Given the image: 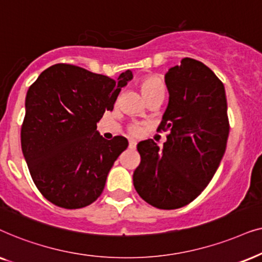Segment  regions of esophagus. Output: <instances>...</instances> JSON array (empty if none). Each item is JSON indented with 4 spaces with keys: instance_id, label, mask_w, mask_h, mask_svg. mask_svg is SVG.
<instances>
[{
    "instance_id": "1",
    "label": "esophagus",
    "mask_w": 262,
    "mask_h": 262,
    "mask_svg": "<svg viewBox=\"0 0 262 262\" xmlns=\"http://www.w3.org/2000/svg\"><path fill=\"white\" fill-rule=\"evenodd\" d=\"M135 147H137V141H135V140H130V141H129V148L134 149Z\"/></svg>"
}]
</instances>
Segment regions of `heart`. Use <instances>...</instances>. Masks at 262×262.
I'll return each mask as SVG.
<instances>
[{"instance_id":"b5f03b06","label":"heart","mask_w":262,"mask_h":262,"mask_svg":"<svg viewBox=\"0 0 262 262\" xmlns=\"http://www.w3.org/2000/svg\"><path fill=\"white\" fill-rule=\"evenodd\" d=\"M139 89L145 100L155 96H164L165 85L158 75H146L139 82Z\"/></svg>"}]
</instances>
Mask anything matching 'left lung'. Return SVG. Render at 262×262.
<instances>
[{"mask_svg": "<svg viewBox=\"0 0 262 262\" xmlns=\"http://www.w3.org/2000/svg\"><path fill=\"white\" fill-rule=\"evenodd\" d=\"M169 103L158 130L160 149L140 141L141 162L133 173L138 194L157 208L175 210L196 199L217 171L229 137L225 89L202 62L183 58L165 74Z\"/></svg>", "mask_w": 262, "mask_h": 262, "instance_id": "left-lung-1", "label": "left lung"}]
</instances>
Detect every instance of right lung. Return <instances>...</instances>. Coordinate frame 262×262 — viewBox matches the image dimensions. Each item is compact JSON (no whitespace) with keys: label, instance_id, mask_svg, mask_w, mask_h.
Listing matches in <instances>:
<instances>
[{"label":"right lung","instance_id":"right-lung-1","mask_svg":"<svg viewBox=\"0 0 262 262\" xmlns=\"http://www.w3.org/2000/svg\"><path fill=\"white\" fill-rule=\"evenodd\" d=\"M132 79V71L114 80L58 63L40 73L27 91L23 155L34 184L56 206L81 208L102 194L128 140H106L97 122L114 109L121 89Z\"/></svg>","mask_w":262,"mask_h":262}]
</instances>
